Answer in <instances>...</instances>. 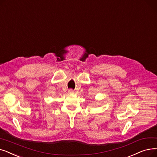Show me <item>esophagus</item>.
Listing matches in <instances>:
<instances>
[{
	"instance_id": "obj_1",
	"label": "esophagus",
	"mask_w": 157,
	"mask_h": 157,
	"mask_svg": "<svg viewBox=\"0 0 157 157\" xmlns=\"http://www.w3.org/2000/svg\"><path fill=\"white\" fill-rule=\"evenodd\" d=\"M68 93H69V94H73V93H74V91H73V89H69V90H68Z\"/></svg>"
}]
</instances>
